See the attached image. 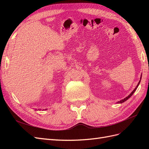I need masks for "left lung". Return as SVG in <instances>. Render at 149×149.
<instances>
[{
    "mask_svg": "<svg viewBox=\"0 0 149 149\" xmlns=\"http://www.w3.org/2000/svg\"><path fill=\"white\" fill-rule=\"evenodd\" d=\"M141 78H142V75H141V79H140V81H139V82L138 83V84H137V86L136 87V88H135L133 91L131 92V93H130L129 95L128 96H127L126 97H125L124 99H123V100H120V101H118V102L117 103H123V102H125V101H127L129 98H130V97H131L132 96V94H134V93L136 91V89H137V88H138V86H139V84H140V83H141Z\"/></svg>",
    "mask_w": 149,
    "mask_h": 149,
    "instance_id": "1",
    "label": "left lung"
}]
</instances>
